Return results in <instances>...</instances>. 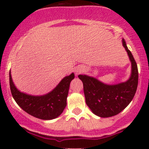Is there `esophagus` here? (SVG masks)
<instances>
[{"mask_svg":"<svg viewBox=\"0 0 149 149\" xmlns=\"http://www.w3.org/2000/svg\"><path fill=\"white\" fill-rule=\"evenodd\" d=\"M83 68H78L76 70V75H79V73H81V72H83Z\"/></svg>","mask_w":149,"mask_h":149,"instance_id":"obj_1","label":"esophagus"}]
</instances>
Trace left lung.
Wrapping results in <instances>:
<instances>
[{
  "label": "left lung",
  "mask_w": 149,
  "mask_h": 149,
  "mask_svg": "<svg viewBox=\"0 0 149 149\" xmlns=\"http://www.w3.org/2000/svg\"><path fill=\"white\" fill-rule=\"evenodd\" d=\"M123 45L132 64L131 76L127 81L116 85H107L94 78L79 75V78L83 82L86 103L95 115L101 118H109L119 114L132 101L137 90V63L124 40Z\"/></svg>",
  "instance_id": "obj_1"
}]
</instances>
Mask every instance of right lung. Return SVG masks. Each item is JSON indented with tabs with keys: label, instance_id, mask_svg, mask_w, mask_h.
<instances>
[{
	"label": "right lung",
	"instance_id": "right-lung-1",
	"mask_svg": "<svg viewBox=\"0 0 149 149\" xmlns=\"http://www.w3.org/2000/svg\"><path fill=\"white\" fill-rule=\"evenodd\" d=\"M74 74L64 78L49 94L43 96H31L22 93L16 88L9 73V84L11 94L17 104L23 110L41 120H52L58 118L66 107L70 81Z\"/></svg>",
	"mask_w": 149,
	"mask_h": 149
}]
</instances>
